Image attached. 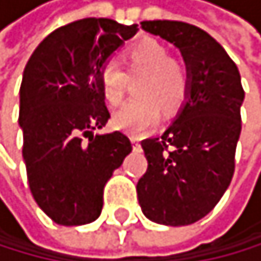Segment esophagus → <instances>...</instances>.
<instances>
[{"mask_svg": "<svg viewBox=\"0 0 261 261\" xmlns=\"http://www.w3.org/2000/svg\"><path fill=\"white\" fill-rule=\"evenodd\" d=\"M132 144H134V150H139V148H140V144H139V140L132 139Z\"/></svg>", "mask_w": 261, "mask_h": 261, "instance_id": "1", "label": "esophagus"}]
</instances>
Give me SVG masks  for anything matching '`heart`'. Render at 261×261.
<instances>
[{
	"label": "heart",
	"mask_w": 261,
	"mask_h": 261,
	"mask_svg": "<svg viewBox=\"0 0 261 261\" xmlns=\"http://www.w3.org/2000/svg\"><path fill=\"white\" fill-rule=\"evenodd\" d=\"M123 71L117 63L106 62L99 68V86L109 106H119L127 93L129 80H140L136 96L114 114V125L132 137L152 132L165 116L173 114L183 105L190 88L185 65L170 57L167 45L145 37L132 44L122 54Z\"/></svg>",
	"instance_id": "obj_1"
}]
</instances>
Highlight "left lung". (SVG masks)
<instances>
[{
    "mask_svg": "<svg viewBox=\"0 0 261 261\" xmlns=\"http://www.w3.org/2000/svg\"><path fill=\"white\" fill-rule=\"evenodd\" d=\"M142 29L181 52L190 88L162 137L142 140L148 167L137 183L148 219L190 225L214 209L230 185L245 91L237 65L206 31L179 21H142Z\"/></svg>",
    "mask_w": 261,
    "mask_h": 261,
    "instance_id": "1",
    "label": "left lung"
}]
</instances>
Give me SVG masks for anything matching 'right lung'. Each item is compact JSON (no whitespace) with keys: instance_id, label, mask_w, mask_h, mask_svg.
Here are the masks:
<instances>
[{"instance_id":"1","label":"right lung","mask_w":261,"mask_h":261,"mask_svg":"<svg viewBox=\"0 0 261 261\" xmlns=\"http://www.w3.org/2000/svg\"><path fill=\"white\" fill-rule=\"evenodd\" d=\"M137 24L86 17L55 29L24 68L19 125L31 193L62 225L96 221L102 190L132 152L125 134L94 136L111 117L99 86V68Z\"/></svg>"}]
</instances>
